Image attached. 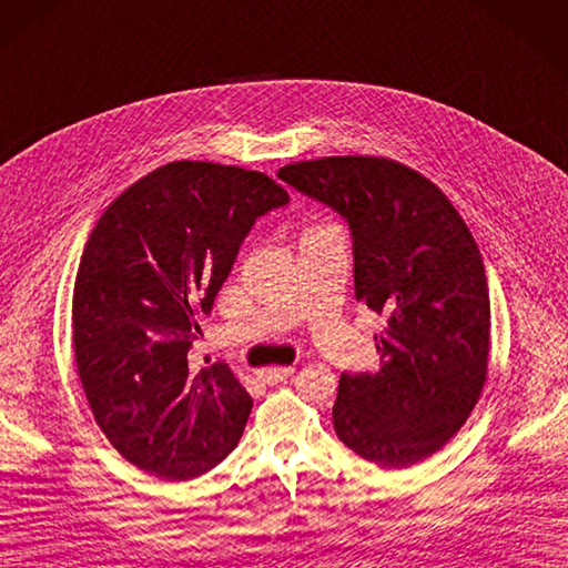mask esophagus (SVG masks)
I'll return each mask as SVG.
<instances>
[{
	"label": "esophagus",
	"instance_id": "obj_1",
	"mask_svg": "<svg viewBox=\"0 0 568 568\" xmlns=\"http://www.w3.org/2000/svg\"><path fill=\"white\" fill-rule=\"evenodd\" d=\"M293 367H266V369H258V379L266 382V384H281L285 382L290 374H293Z\"/></svg>",
	"mask_w": 568,
	"mask_h": 568
}]
</instances>
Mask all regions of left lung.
I'll use <instances>...</instances> for the list:
<instances>
[{
    "instance_id": "8db88e82",
    "label": "left lung",
    "mask_w": 568,
    "mask_h": 568,
    "mask_svg": "<svg viewBox=\"0 0 568 568\" xmlns=\"http://www.w3.org/2000/svg\"><path fill=\"white\" fill-rule=\"evenodd\" d=\"M353 232L355 297L386 316L376 374H343L338 439L379 468L436 454L470 417L489 367V290L468 225L439 186L376 155L281 168Z\"/></svg>"
}]
</instances>
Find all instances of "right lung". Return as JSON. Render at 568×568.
Masks as SVG:
<instances>
[{
  "mask_svg": "<svg viewBox=\"0 0 568 568\" xmlns=\"http://www.w3.org/2000/svg\"><path fill=\"white\" fill-rule=\"evenodd\" d=\"M287 201L264 172L174 160L95 223L71 302L74 359L98 427L139 470L180 483L237 446L252 396L225 362L192 369L186 353L246 232Z\"/></svg>",
  "mask_w": 568,
  "mask_h": 568,
  "instance_id": "1",
  "label": "right lung"
}]
</instances>
